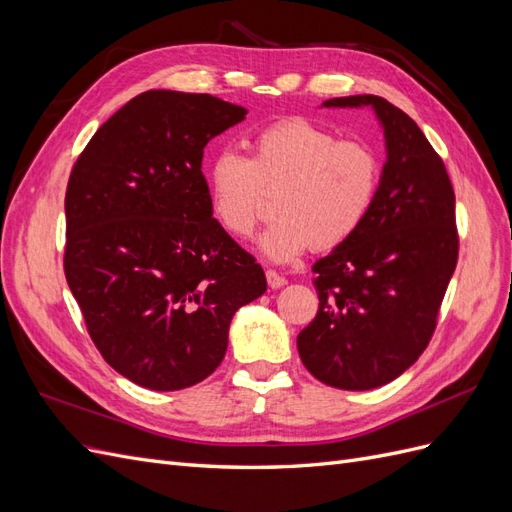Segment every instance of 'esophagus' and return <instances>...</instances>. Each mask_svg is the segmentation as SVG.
I'll return each mask as SVG.
<instances>
[{
	"instance_id": "esophagus-1",
	"label": "esophagus",
	"mask_w": 512,
	"mask_h": 512,
	"mask_svg": "<svg viewBox=\"0 0 512 512\" xmlns=\"http://www.w3.org/2000/svg\"><path fill=\"white\" fill-rule=\"evenodd\" d=\"M265 275H267V282H269V286H271V288H282V286H286V284H288L286 277L277 273L275 269H267V273H265Z\"/></svg>"
}]
</instances>
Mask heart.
Returning a JSON list of instances; mask_svg holds the SVG:
<instances>
[{"label": "heart", "mask_w": 512, "mask_h": 512, "mask_svg": "<svg viewBox=\"0 0 512 512\" xmlns=\"http://www.w3.org/2000/svg\"><path fill=\"white\" fill-rule=\"evenodd\" d=\"M378 149L305 117H284L250 138V158L215 153L207 168L209 209L230 237L250 239L273 194L277 218L262 232L260 250L290 262L309 247L333 250L352 239L376 205L382 185Z\"/></svg>", "instance_id": "1"}]
</instances>
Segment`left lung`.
Segmentation results:
<instances>
[{"label":"left lung","mask_w":512,"mask_h":512,"mask_svg":"<svg viewBox=\"0 0 512 512\" xmlns=\"http://www.w3.org/2000/svg\"><path fill=\"white\" fill-rule=\"evenodd\" d=\"M363 104L389 151L380 194L359 232L312 267L318 314L297 337L309 374L344 391L391 382L423 354L459 256L453 183L421 128L380 96L324 102Z\"/></svg>","instance_id":"8db88e82"}]
</instances>
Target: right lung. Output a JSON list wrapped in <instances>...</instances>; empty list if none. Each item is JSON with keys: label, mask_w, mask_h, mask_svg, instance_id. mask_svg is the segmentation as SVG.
Masks as SVG:
<instances>
[{"label": "right lung", "mask_w": 512, "mask_h": 512, "mask_svg": "<svg viewBox=\"0 0 512 512\" xmlns=\"http://www.w3.org/2000/svg\"><path fill=\"white\" fill-rule=\"evenodd\" d=\"M209 94L151 89L102 123L66 190L64 271L104 361L151 391L211 376L265 271L209 209L203 149L245 117Z\"/></svg>", "instance_id": "add662e5"}]
</instances>
